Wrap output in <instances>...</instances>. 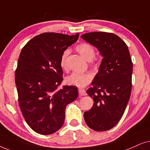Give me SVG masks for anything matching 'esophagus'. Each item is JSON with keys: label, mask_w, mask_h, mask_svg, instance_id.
<instances>
[{"label": "esophagus", "mask_w": 150, "mask_h": 150, "mask_svg": "<svg viewBox=\"0 0 150 150\" xmlns=\"http://www.w3.org/2000/svg\"><path fill=\"white\" fill-rule=\"evenodd\" d=\"M78 91H79V96H85V95H86V93L85 90H83V89H79Z\"/></svg>", "instance_id": "obj_1"}]
</instances>
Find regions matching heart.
<instances>
[{
    "mask_svg": "<svg viewBox=\"0 0 150 150\" xmlns=\"http://www.w3.org/2000/svg\"><path fill=\"white\" fill-rule=\"evenodd\" d=\"M76 50L86 60L91 62L93 67H97V63L94 59V57L95 56V50L93 46L88 43H81L77 46ZM70 50H65L61 56L60 66L63 69H67L68 67L67 59ZM91 80L92 75L91 74L73 73L66 77L65 81L69 85L83 88L88 84Z\"/></svg>",
    "mask_w": 150,
    "mask_h": 150,
    "instance_id": "b5f03b06",
    "label": "heart"
}]
</instances>
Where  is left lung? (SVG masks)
<instances>
[{"instance_id":"1","label":"left lung","mask_w":150,"mask_h":150,"mask_svg":"<svg viewBox=\"0 0 150 150\" xmlns=\"http://www.w3.org/2000/svg\"><path fill=\"white\" fill-rule=\"evenodd\" d=\"M81 38L97 48L103 57L93 86L86 91L93 105L83 117L90 128L106 131L120 121L130 97L133 65L128 47L114 33L91 32Z\"/></svg>"}]
</instances>
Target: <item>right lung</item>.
Wrapping results in <instances>:
<instances>
[{
	"label": "right lung",
	"instance_id": "1",
	"mask_svg": "<svg viewBox=\"0 0 150 150\" xmlns=\"http://www.w3.org/2000/svg\"><path fill=\"white\" fill-rule=\"evenodd\" d=\"M79 35L44 33L32 38L22 49L15 82L20 108L35 132L48 135L60 129L66 107L78 97L76 87H58L63 81L61 56L78 40Z\"/></svg>",
	"mask_w": 150,
	"mask_h": 150
}]
</instances>
